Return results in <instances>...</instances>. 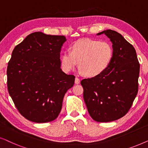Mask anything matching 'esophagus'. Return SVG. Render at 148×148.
<instances>
[{"label": "esophagus", "instance_id": "esophagus-1", "mask_svg": "<svg viewBox=\"0 0 148 148\" xmlns=\"http://www.w3.org/2000/svg\"><path fill=\"white\" fill-rule=\"evenodd\" d=\"M75 84H80V79L78 77L75 78Z\"/></svg>", "mask_w": 148, "mask_h": 148}]
</instances>
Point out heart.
Here are the masks:
<instances>
[{
  "mask_svg": "<svg viewBox=\"0 0 148 148\" xmlns=\"http://www.w3.org/2000/svg\"><path fill=\"white\" fill-rule=\"evenodd\" d=\"M114 48L107 41L84 38L62 52L60 62L63 70L69 72L77 66L80 72L89 77H96L110 67L114 57Z\"/></svg>",
  "mask_w": 148,
  "mask_h": 148,
  "instance_id": "obj_1",
  "label": "heart"
}]
</instances>
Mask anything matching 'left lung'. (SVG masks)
<instances>
[{
  "mask_svg": "<svg viewBox=\"0 0 148 148\" xmlns=\"http://www.w3.org/2000/svg\"><path fill=\"white\" fill-rule=\"evenodd\" d=\"M104 34L112 42L114 57L108 70L100 76L84 79V99L91 117L107 123L124 116L132 106L138 92L139 63L135 48L118 32Z\"/></svg>",
  "mask_w": 148,
  "mask_h": 148,
  "instance_id": "8db88e82",
  "label": "left lung"
}]
</instances>
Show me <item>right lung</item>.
Here are the masks:
<instances>
[{"label":"right lung","mask_w":148,"mask_h":148,"mask_svg":"<svg viewBox=\"0 0 148 148\" xmlns=\"http://www.w3.org/2000/svg\"><path fill=\"white\" fill-rule=\"evenodd\" d=\"M66 38L37 32L14 48L8 63L7 88L22 116L34 123L57 118L65 93L75 77L60 69V52Z\"/></svg>","instance_id":"obj_1"}]
</instances>
